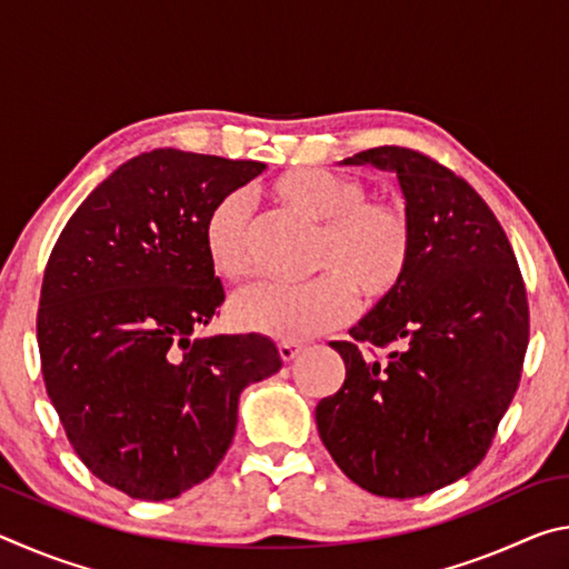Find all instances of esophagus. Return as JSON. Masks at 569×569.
I'll use <instances>...</instances> for the list:
<instances>
[{
    "label": "esophagus",
    "mask_w": 569,
    "mask_h": 569,
    "mask_svg": "<svg viewBox=\"0 0 569 569\" xmlns=\"http://www.w3.org/2000/svg\"><path fill=\"white\" fill-rule=\"evenodd\" d=\"M298 351H301V343H293V341H281V343H278V353H281L283 361L296 359Z\"/></svg>",
    "instance_id": "1"
}]
</instances>
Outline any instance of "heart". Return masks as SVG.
Wrapping results in <instances>:
<instances>
[{"mask_svg":"<svg viewBox=\"0 0 569 569\" xmlns=\"http://www.w3.org/2000/svg\"><path fill=\"white\" fill-rule=\"evenodd\" d=\"M276 203L319 223L311 266L319 276L301 283L261 281L230 301L238 329L301 341L349 321L356 291L377 303L393 296L413 258V226L403 203L369 196L359 176L326 168H296L268 186ZM206 258L220 278L236 281L253 266L248 200L226 192L208 208L200 228Z\"/></svg>","mask_w":569,"mask_h":569,"instance_id":"1","label":"heart"}]
</instances>
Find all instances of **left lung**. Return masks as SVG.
Masks as SVG:
<instances>
[{"instance_id": "1", "label": "left lung", "mask_w": 569, "mask_h": 569, "mask_svg": "<svg viewBox=\"0 0 569 569\" xmlns=\"http://www.w3.org/2000/svg\"><path fill=\"white\" fill-rule=\"evenodd\" d=\"M343 162L397 172L413 258L399 291L353 326L351 341H331L346 379L319 401L316 427L366 492L421 497L469 475L492 447L522 379L525 281L492 210L435 158L381 146Z\"/></svg>"}]
</instances>
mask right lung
Masks as SVG:
<instances>
[{
  "instance_id": "1",
  "label": "right lung",
  "mask_w": 569,
  "mask_h": 569,
  "mask_svg": "<svg viewBox=\"0 0 569 569\" xmlns=\"http://www.w3.org/2000/svg\"><path fill=\"white\" fill-rule=\"evenodd\" d=\"M263 168L142 152L90 192L47 261L37 311L47 397L82 465L132 499L162 502L213 475L240 391L283 366L266 336L192 339L226 301L203 218Z\"/></svg>"
}]
</instances>
